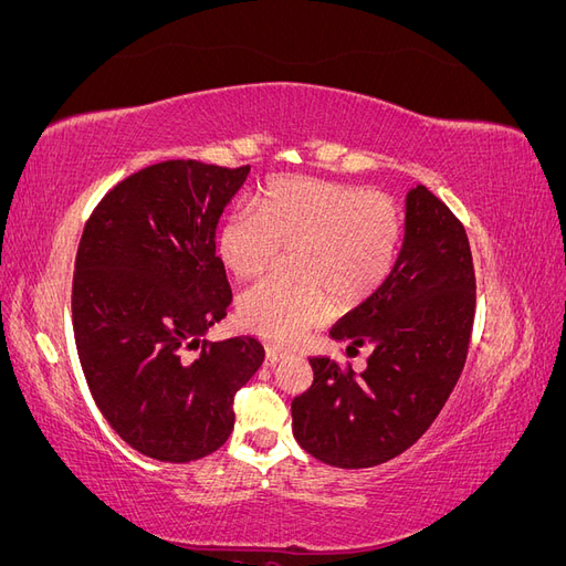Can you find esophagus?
Segmentation results:
<instances>
[{
    "label": "esophagus",
    "instance_id": "esophagus-1",
    "mask_svg": "<svg viewBox=\"0 0 566 566\" xmlns=\"http://www.w3.org/2000/svg\"><path fill=\"white\" fill-rule=\"evenodd\" d=\"M283 356H285V354H283L281 349H276V347H266V358H264V364H266L269 368H273V366H276V364L281 361Z\"/></svg>",
    "mask_w": 566,
    "mask_h": 566
}]
</instances>
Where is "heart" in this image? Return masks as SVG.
I'll use <instances>...</instances> for the list:
<instances>
[{
  "instance_id": "obj_1",
  "label": "heart",
  "mask_w": 566,
  "mask_h": 566,
  "mask_svg": "<svg viewBox=\"0 0 566 566\" xmlns=\"http://www.w3.org/2000/svg\"><path fill=\"white\" fill-rule=\"evenodd\" d=\"M403 217L389 196L323 179H281L235 210L219 231V260L235 279H260L281 250L295 254L304 281H264L238 302L245 328L295 345L331 316V300L361 304L391 276L399 260Z\"/></svg>"
}]
</instances>
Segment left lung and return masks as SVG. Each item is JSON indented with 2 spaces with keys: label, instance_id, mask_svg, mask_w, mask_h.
<instances>
[{
  "label": "left lung",
  "instance_id": "left-lung-1",
  "mask_svg": "<svg viewBox=\"0 0 566 566\" xmlns=\"http://www.w3.org/2000/svg\"><path fill=\"white\" fill-rule=\"evenodd\" d=\"M476 304L462 221L424 186L406 196V233L385 285L331 335L373 347L356 375L314 356V382L293 401L300 447L335 468H373L427 432L465 366Z\"/></svg>",
  "mask_w": 566,
  "mask_h": 566
}]
</instances>
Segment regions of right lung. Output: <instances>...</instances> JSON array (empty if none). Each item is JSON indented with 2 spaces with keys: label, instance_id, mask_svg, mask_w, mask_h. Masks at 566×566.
Instances as JSON below:
<instances>
[{
  "label": "right lung",
  "instance_id": "right-lung-1",
  "mask_svg": "<svg viewBox=\"0 0 566 566\" xmlns=\"http://www.w3.org/2000/svg\"><path fill=\"white\" fill-rule=\"evenodd\" d=\"M248 172L150 165L113 186L84 224L73 273L77 356L101 413L148 458L214 453L233 430L235 391L264 361L256 337L198 339L233 300L214 231ZM198 346L196 359L182 354Z\"/></svg>",
  "mask_w": 566,
  "mask_h": 566
}]
</instances>
